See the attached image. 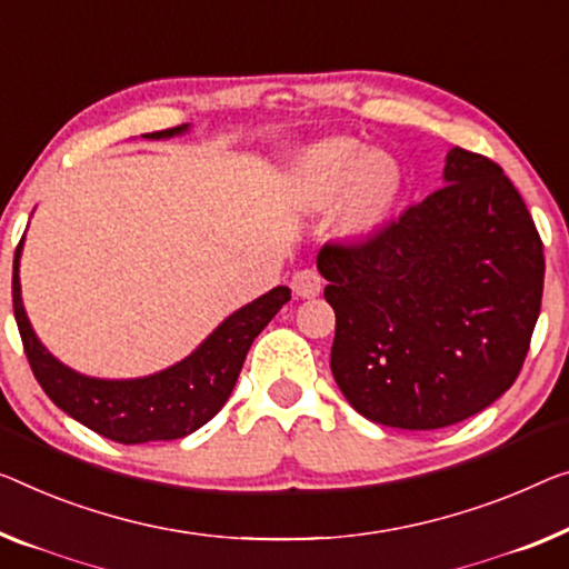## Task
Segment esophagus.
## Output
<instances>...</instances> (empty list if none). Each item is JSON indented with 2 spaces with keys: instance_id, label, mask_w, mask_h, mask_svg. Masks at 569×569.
<instances>
[{
  "instance_id": "1",
  "label": "esophagus",
  "mask_w": 569,
  "mask_h": 569,
  "mask_svg": "<svg viewBox=\"0 0 569 569\" xmlns=\"http://www.w3.org/2000/svg\"><path fill=\"white\" fill-rule=\"evenodd\" d=\"M291 288L296 296H301V299H313V296H319L321 288H325V278L319 276V270L303 268L293 276Z\"/></svg>"
}]
</instances>
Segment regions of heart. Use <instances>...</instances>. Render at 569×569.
Wrapping results in <instances>:
<instances>
[{"label": "heart", "mask_w": 569, "mask_h": 569, "mask_svg": "<svg viewBox=\"0 0 569 569\" xmlns=\"http://www.w3.org/2000/svg\"><path fill=\"white\" fill-rule=\"evenodd\" d=\"M296 183L307 207L327 209L342 197L339 224L345 232H370L398 189V168L386 152H366L355 140L335 138L303 152Z\"/></svg>", "instance_id": "b5f03b06"}]
</instances>
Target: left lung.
Listing matches in <instances>:
<instances>
[{"instance_id": "1", "label": "left lung", "mask_w": 569, "mask_h": 569, "mask_svg": "<svg viewBox=\"0 0 569 569\" xmlns=\"http://www.w3.org/2000/svg\"><path fill=\"white\" fill-rule=\"evenodd\" d=\"M445 186L366 240L327 242L332 376L362 417L442 429L519 378L545 288V244L511 178L452 148Z\"/></svg>"}]
</instances>
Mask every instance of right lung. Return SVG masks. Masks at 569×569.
I'll use <instances>...</instances> for the list:
<instances>
[{
	"label": "right lung",
	"mask_w": 569,
	"mask_h": 569,
	"mask_svg": "<svg viewBox=\"0 0 569 569\" xmlns=\"http://www.w3.org/2000/svg\"><path fill=\"white\" fill-rule=\"evenodd\" d=\"M183 130L186 127H171L150 132L148 138H171ZM20 250L22 240L14 250L12 307L32 376L58 409L120 445L181 439L214 419L232 393L252 339L283 303L291 301V288H273L224 319L189 358L156 376L134 380L87 378L58 362L32 332L20 299Z\"/></svg>",
	"instance_id": "1"
}]
</instances>
